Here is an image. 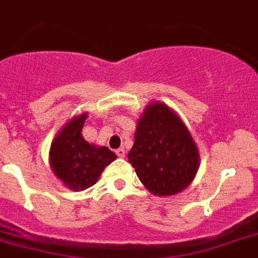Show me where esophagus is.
Listing matches in <instances>:
<instances>
[{
    "label": "esophagus",
    "mask_w": 258,
    "mask_h": 258,
    "mask_svg": "<svg viewBox=\"0 0 258 258\" xmlns=\"http://www.w3.org/2000/svg\"><path fill=\"white\" fill-rule=\"evenodd\" d=\"M115 153L119 156V157H124L125 151H124V148H118V149H116V151H115Z\"/></svg>",
    "instance_id": "1"
}]
</instances>
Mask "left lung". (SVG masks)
<instances>
[{"mask_svg": "<svg viewBox=\"0 0 258 258\" xmlns=\"http://www.w3.org/2000/svg\"><path fill=\"white\" fill-rule=\"evenodd\" d=\"M128 161L156 196L182 191L196 177L199 155L183 122L164 103H152L138 122Z\"/></svg>", "mask_w": 258, "mask_h": 258, "instance_id": "left-lung-1", "label": "left lung"}]
</instances>
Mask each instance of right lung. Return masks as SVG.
<instances>
[{"label": "right lung", "instance_id": "obj_1", "mask_svg": "<svg viewBox=\"0 0 258 258\" xmlns=\"http://www.w3.org/2000/svg\"><path fill=\"white\" fill-rule=\"evenodd\" d=\"M86 114L73 118L52 142V170L72 190H84L97 182L106 166L116 159L107 147L89 144L81 136Z\"/></svg>", "mask_w": 258, "mask_h": 258}]
</instances>
